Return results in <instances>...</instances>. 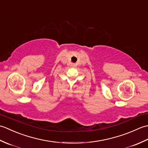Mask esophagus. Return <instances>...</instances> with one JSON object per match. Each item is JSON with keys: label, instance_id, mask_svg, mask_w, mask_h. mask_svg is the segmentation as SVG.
<instances>
[{"label": "esophagus", "instance_id": "obj_1", "mask_svg": "<svg viewBox=\"0 0 148 148\" xmlns=\"http://www.w3.org/2000/svg\"><path fill=\"white\" fill-rule=\"evenodd\" d=\"M72 67H75V66H76V64H72Z\"/></svg>", "mask_w": 148, "mask_h": 148}]
</instances>
